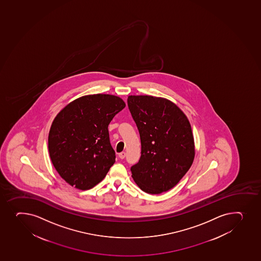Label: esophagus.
<instances>
[{
	"label": "esophagus",
	"instance_id": "obj_1",
	"mask_svg": "<svg viewBox=\"0 0 261 261\" xmlns=\"http://www.w3.org/2000/svg\"><path fill=\"white\" fill-rule=\"evenodd\" d=\"M119 158L121 159H125V156H126V152L125 151H122V152H120L118 154Z\"/></svg>",
	"mask_w": 261,
	"mask_h": 261
}]
</instances>
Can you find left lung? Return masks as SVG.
<instances>
[{"label": "left lung", "mask_w": 261, "mask_h": 261, "mask_svg": "<svg viewBox=\"0 0 261 261\" xmlns=\"http://www.w3.org/2000/svg\"><path fill=\"white\" fill-rule=\"evenodd\" d=\"M127 105L140 133L141 156L131 167L139 188L159 194L174 188L194 162V135L174 102L152 96H129Z\"/></svg>", "instance_id": "left-lung-1"}]
</instances>
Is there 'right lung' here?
Listing matches in <instances>:
<instances>
[{
    "label": "right lung",
    "instance_id": "right-lung-1",
    "mask_svg": "<svg viewBox=\"0 0 261 261\" xmlns=\"http://www.w3.org/2000/svg\"><path fill=\"white\" fill-rule=\"evenodd\" d=\"M114 95H87L63 108L52 122L48 152L61 177L69 185L88 190L107 175L116 162L108 126L123 110Z\"/></svg>",
    "mask_w": 261,
    "mask_h": 261
}]
</instances>
